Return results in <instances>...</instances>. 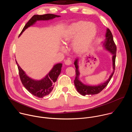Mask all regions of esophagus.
I'll use <instances>...</instances> for the list:
<instances>
[{
	"label": "esophagus",
	"instance_id": "34e87169",
	"mask_svg": "<svg viewBox=\"0 0 132 132\" xmlns=\"http://www.w3.org/2000/svg\"><path fill=\"white\" fill-rule=\"evenodd\" d=\"M71 63H72V62H71V60L70 59H68L65 62V64L66 65H69L71 64Z\"/></svg>",
	"mask_w": 132,
	"mask_h": 132
}]
</instances>
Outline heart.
<instances>
[{
    "mask_svg": "<svg viewBox=\"0 0 132 132\" xmlns=\"http://www.w3.org/2000/svg\"><path fill=\"white\" fill-rule=\"evenodd\" d=\"M96 34L97 28L93 23L79 21L67 27L63 34L62 41L66 43L75 37L72 44V48L76 51H81L90 45Z\"/></svg>",
    "mask_w": 132,
    "mask_h": 132,
    "instance_id": "obj_1",
    "label": "heart"
}]
</instances>
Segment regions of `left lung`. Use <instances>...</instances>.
Returning a JSON list of instances; mask_svg holds the SVG:
<instances>
[{"instance_id":"1","label":"left lung","mask_w":132,"mask_h":132,"mask_svg":"<svg viewBox=\"0 0 132 132\" xmlns=\"http://www.w3.org/2000/svg\"><path fill=\"white\" fill-rule=\"evenodd\" d=\"M105 39L104 42H102V46L104 49L110 52L112 55V66H113V72L111 74L109 79L104 82L96 86H91L88 85H85L82 83L79 79L80 72L79 71L78 66V59H76L74 62V65L76 68V77L74 80V84L77 91L82 96L86 95H94L100 92L108 84L110 81L114 73L115 70V62L117 53V46L114 43L113 38V35L111 31L109 29H106L105 34Z\"/></svg>"}]
</instances>
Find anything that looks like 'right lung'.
<instances>
[{"label":"right lung","mask_w":132,"mask_h":132,"mask_svg":"<svg viewBox=\"0 0 132 132\" xmlns=\"http://www.w3.org/2000/svg\"><path fill=\"white\" fill-rule=\"evenodd\" d=\"M60 16H61L50 13L43 15H34L26 23L19 36L27 28L34 24L37 21L49 20ZM15 62L18 68L20 78L23 86L32 95L40 98H43L44 97L48 95L52 92L55 85L54 83L57 80L61 73L62 67V63L56 64L54 65L52 69L44 78L41 80H35L29 77L25 71L19 65L16 60Z\"/></svg>","instance_id":"right-lung-1"}]
</instances>
